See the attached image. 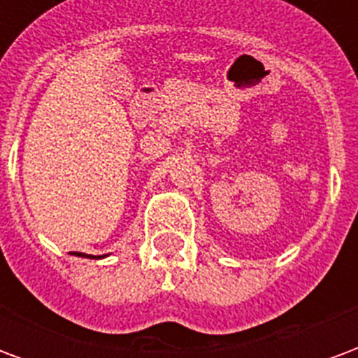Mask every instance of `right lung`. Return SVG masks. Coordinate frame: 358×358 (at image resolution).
I'll use <instances>...</instances> for the list:
<instances>
[{"instance_id": "add662e5", "label": "right lung", "mask_w": 358, "mask_h": 358, "mask_svg": "<svg viewBox=\"0 0 358 358\" xmlns=\"http://www.w3.org/2000/svg\"><path fill=\"white\" fill-rule=\"evenodd\" d=\"M73 255H76V257H86V259H103V257H107V255H86V253H76V251H74Z\"/></svg>"}]
</instances>
